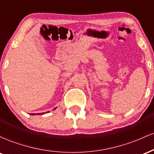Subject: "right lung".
Here are the masks:
<instances>
[{
	"instance_id": "obj_1",
	"label": "right lung",
	"mask_w": 154,
	"mask_h": 154,
	"mask_svg": "<svg viewBox=\"0 0 154 154\" xmlns=\"http://www.w3.org/2000/svg\"><path fill=\"white\" fill-rule=\"evenodd\" d=\"M45 113H46V112H45ZM32 114V115H35V114ZM42 114H43V113H42Z\"/></svg>"
}]
</instances>
